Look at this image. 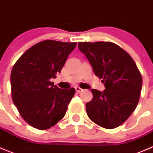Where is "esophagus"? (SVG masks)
<instances>
[{"label":"esophagus","instance_id":"obj_1","mask_svg":"<svg viewBox=\"0 0 153 153\" xmlns=\"http://www.w3.org/2000/svg\"><path fill=\"white\" fill-rule=\"evenodd\" d=\"M75 90L76 91V93H80V92H82L83 90V89H81L80 87H79V86H76Z\"/></svg>","mask_w":153,"mask_h":153}]
</instances>
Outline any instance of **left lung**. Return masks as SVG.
Listing matches in <instances>:
<instances>
[{
	"label": "left lung",
	"mask_w": 153,
	"mask_h": 153,
	"mask_svg": "<svg viewBox=\"0 0 153 153\" xmlns=\"http://www.w3.org/2000/svg\"><path fill=\"white\" fill-rule=\"evenodd\" d=\"M78 47L106 87L103 92L91 90L93 99L86 102V113L97 125L117 128L130 117L140 100V70L130 55L112 42H79Z\"/></svg>",
	"instance_id": "8db88e82"
}]
</instances>
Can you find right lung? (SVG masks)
<instances>
[{
  "mask_svg": "<svg viewBox=\"0 0 153 153\" xmlns=\"http://www.w3.org/2000/svg\"><path fill=\"white\" fill-rule=\"evenodd\" d=\"M76 45V42H39L13 65L10 74L12 100L31 126L45 130L64 117L75 89H60L51 79L60 73Z\"/></svg>",
  "mask_w": 153,
  "mask_h": 153,
  "instance_id": "1",
  "label": "right lung"
}]
</instances>
